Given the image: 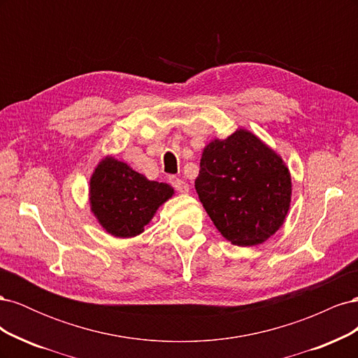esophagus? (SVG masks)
<instances>
[{
	"mask_svg": "<svg viewBox=\"0 0 358 358\" xmlns=\"http://www.w3.org/2000/svg\"><path fill=\"white\" fill-rule=\"evenodd\" d=\"M170 183H171V187L175 188L176 191H179V192L187 194V192L189 191V185H188V183H187L185 180L179 179V178H170Z\"/></svg>",
	"mask_w": 358,
	"mask_h": 358,
	"instance_id": "34e87169",
	"label": "esophagus"
}]
</instances>
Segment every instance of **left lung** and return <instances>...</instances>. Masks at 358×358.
<instances>
[{"instance_id":"1","label":"left lung","mask_w":358,"mask_h":358,"mask_svg":"<svg viewBox=\"0 0 358 358\" xmlns=\"http://www.w3.org/2000/svg\"><path fill=\"white\" fill-rule=\"evenodd\" d=\"M196 191L218 231L237 246H254L284 224L291 176L275 150L246 129L204 148Z\"/></svg>"}]
</instances>
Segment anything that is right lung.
<instances>
[{"label":"right lung","mask_w":358,"mask_h":358,"mask_svg":"<svg viewBox=\"0 0 358 358\" xmlns=\"http://www.w3.org/2000/svg\"><path fill=\"white\" fill-rule=\"evenodd\" d=\"M90 185L94 215L103 229L116 237L142 233L159 206L173 196V188L167 183L148 180L112 157L96 166Z\"/></svg>","instance_id":"1"}]
</instances>
